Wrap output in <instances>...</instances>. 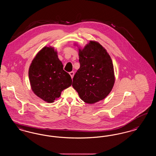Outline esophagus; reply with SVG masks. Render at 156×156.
I'll list each match as a JSON object with an SVG mask.
<instances>
[{
    "label": "esophagus",
    "mask_w": 156,
    "mask_h": 156,
    "mask_svg": "<svg viewBox=\"0 0 156 156\" xmlns=\"http://www.w3.org/2000/svg\"><path fill=\"white\" fill-rule=\"evenodd\" d=\"M69 75H71V78H73L74 75V71H71V72H70V73H69Z\"/></svg>",
    "instance_id": "34e87169"
}]
</instances>
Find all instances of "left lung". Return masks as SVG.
<instances>
[{
	"instance_id": "left-lung-1",
	"label": "left lung",
	"mask_w": 156,
	"mask_h": 156,
	"mask_svg": "<svg viewBox=\"0 0 156 156\" xmlns=\"http://www.w3.org/2000/svg\"><path fill=\"white\" fill-rule=\"evenodd\" d=\"M79 58L80 67L72 86L85 103L93 104L104 99L115 82L110 56L100 44L90 41L83 49H79Z\"/></svg>"
}]
</instances>
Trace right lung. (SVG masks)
I'll return each mask as SVG.
<instances>
[{
  "mask_svg": "<svg viewBox=\"0 0 156 156\" xmlns=\"http://www.w3.org/2000/svg\"><path fill=\"white\" fill-rule=\"evenodd\" d=\"M57 54L53 48L44 47L32 60L28 71L32 91L48 103L54 102L72 84L71 76L63 69Z\"/></svg>",
  "mask_w": 156,
  "mask_h": 156,
  "instance_id": "add662e5",
  "label": "right lung"
}]
</instances>
